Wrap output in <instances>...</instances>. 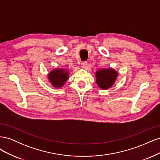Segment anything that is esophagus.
Listing matches in <instances>:
<instances>
[{
	"label": "esophagus",
	"mask_w": 160,
	"mask_h": 160,
	"mask_svg": "<svg viewBox=\"0 0 160 160\" xmlns=\"http://www.w3.org/2000/svg\"><path fill=\"white\" fill-rule=\"evenodd\" d=\"M87 66H88V62L87 61H83L81 62V67H83V68H85Z\"/></svg>",
	"instance_id": "obj_1"
}]
</instances>
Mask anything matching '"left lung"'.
Returning <instances> with one entry per match:
<instances>
[{
	"label": "left lung",
	"instance_id": "8db88e82",
	"mask_svg": "<svg viewBox=\"0 0 160 160\" xmlns=\"http://www.w3.org/2000/svg\"><path fill=\"white\" fill-rule=\"evenodd\" d=\"M118 75V72L112 69H100L96 72L97 84L102 89H109L114 84Z\"/></svg>",
	"mask_w": 160,
	"mask_h": 160
}]
</instances>
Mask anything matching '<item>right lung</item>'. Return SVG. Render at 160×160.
<instances>
[{
  "mask_svg": "<svg viewBox=\"0 0 160 160\" xmlns=\"http://www.w3.org/2000/svg\"><path fill=\"white\" fill-rule=\"evenodd\" d=\"M68 71L62 69H56L49 72L48 77L53 87L60 88L68 79Z\"/></svg>",
  "mask_w": 160,
  "mask_h": 160,
  "instance_id": "obj_1",
  "label": "right lung"
}]
</instances>
